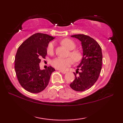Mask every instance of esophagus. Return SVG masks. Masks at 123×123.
Returning <instances> with one entry per match:
<instances>
[{"instance_id": "1", "label": "esophagus", "mask_w": 123, "mask_h": 123, "mask_svg": "<svg viewBox=\"0 0 123 123\" xmlns=\"http://www.w3.org/2000/svg\"><path fill=\"white\" fill-rule=\"evenodd\" d=\"M60 72H61L62 74H66V73H67L66 71H63V70H61V71H60Z\"/></svg>"}]
</instances>
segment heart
I'll return each mask as SVG.
<instances>
[{"label":"heart","mask_w":123,"mask_h":123,"mask_svg":"<svg viewBox=\"0 0 123 123\" xmlns=\"http://www.w3.org/2000/svg\"><path fill=\"white\" fill-rule=\"evenodd\" d=\"M62 45L70 50L69 53L68 54V56L71 57H68L66 59H63L61 57H56L53 59L51 61L52 66L55 68L59 70H64L67 67L71 66L73 63V61L74 62H78L80 61L82 58V54L79 49H77L76 44L75 43L74 41L70 38H64L61 40L60 42ZM46 51L48 54L49 55H53L54 52V43L53 42H50L49 43L47 46Z\"/></svg>","instance_id":"heart-1"}]
</instances>
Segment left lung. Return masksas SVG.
<instances>
[{
  "instance_id": "8db88e82",
  "label": "left lung",
  "mask_w": 123,
  "mask_h": 123,
  "mask_svg": "<svg viewBox=\"0 0 123 123\" xmlns=\"http://www.w3.org/2000/svg\"><path fill=\"white\" fill-rule=\"evenodd\" d=\"M71 37L81 42L83 57L76 72H74L75 79L70 86L75 91H83L92 87L98 79L103 62L101 49L97 42L89 36L77 34Z\"/></svg>"
}]
</instances>
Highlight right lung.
<instances>
[{"label": "right lung", "instance_id": "1", "mask_svg": "<svg viewBox=\"0 0 123 123\" xmlns=\"http://www.w3.org/2000/svg\"><path fill=\"white\" fill-rule=\"evenodd\" d=\"M54 38L46 34L37 33L26 40L18 48L15 59V70L22 87L31 93H38L48 86L55 69L49 66L41 70L42 58L45 59L46 49Z\"/></svg>", "mask_w": 123, "mask_h": 123}]
</instances>
